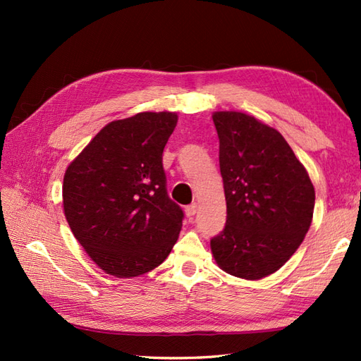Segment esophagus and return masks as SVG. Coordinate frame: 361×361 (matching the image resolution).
Returning a JSON list of instances; mask_svg holds the SVG:
<instances>
[{
  "instance_id": "obj_1",
  "label": "esophagus",
  "mask_w": 361,
  "mask_h": 361,
  "mask_svg": "<svg viewBox=\"0 0 361 361\" xmlns=\"http://www.w3.org/2000/svg\"><path fill=\"white\" fill-rule=\"evenodd\" d=\"M185 212H186V216L190 219L192 216H195V212H197V203H190V204H188L186 208H185Z\"/></svg>"
}]
</instances>
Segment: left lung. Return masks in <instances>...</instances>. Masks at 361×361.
Instances as JSON below:
<instances>
[{"label": "left lung", "mask_w": 361, "mask_h": 361, "mask_svg": "<svg viewBox=\"0 0 361 361\" xmlns=\"http://www.w3.org/2000/svg\"><path fill=\"white\" fill-rule=\"evenodd\" d=\"M212 121L226 198V225L211 239L212 256L228 274L262 279L302 243L315 188L276 128L242 111H216Z\"/></svg>", "instance_id": "1"}]
</instances>
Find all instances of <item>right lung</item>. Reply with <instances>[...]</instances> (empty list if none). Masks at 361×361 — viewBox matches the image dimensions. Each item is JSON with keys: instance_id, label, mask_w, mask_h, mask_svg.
<instances>
[{"instance_id": "right-lung-1", "label": "right lung", "mask_w": 361, "mask_h": 361, "mask_svg": "<svg viewBox=\"0 0 361 361\" xmlns=\"http://www.w3.org/2000/svg\"><path fill=\"white\" fill-rule=\"evenodd\" d=\"M176 121L172 111L113 121L66 169V221L106 274L147 273L164 262L178 239L183 211L167 195L163 169V150Z\"/></svg>"}]
</instances>
